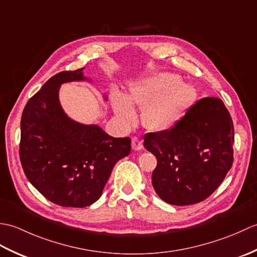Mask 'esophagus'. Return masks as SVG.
Masks as SVG:
<instances>
[{"mask_svg": "<svg viewBox=\"0 0 257 257\" xmlns=\"http://www.w3.org/2000/svg\"><path fill=\"white\" fill-rule=\"evenodd\" d=\"M132 146L134 150H141L143 149V143L138 137H134L132 139Z\"/></svg>", "mask_w": 257, "mask_h": 257, "instance_id": "esophagus-1", "label": "esophagus"}]
</instances>
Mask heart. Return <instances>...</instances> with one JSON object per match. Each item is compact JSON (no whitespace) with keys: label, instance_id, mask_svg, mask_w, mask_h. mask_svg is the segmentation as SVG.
<instances>
[{"label":"heart","instance_id":"1","mask_svg":"<svg viewBox=\"0 0 257 257\" xmlns=\"http://www.w3.org/2000/svg\"><path fill=\"white\" fill-rule=\"evenodd\" d=\"M177 74L160 73L134 86L129 98L114 95L113 109L125 124H133L136 112L133 105L145 107L143 121L147 128L163 132L174 127L193 99V87L179 83Z\"/></svg>","mask_w":257,"mask_h":257}]
</instances>
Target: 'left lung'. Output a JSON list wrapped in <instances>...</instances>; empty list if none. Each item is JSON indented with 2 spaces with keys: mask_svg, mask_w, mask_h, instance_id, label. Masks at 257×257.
<instances>
[{
  "mask_svg": "<svg viewBox=\"0 0 257 257\" xmlns=\"http://www.w3.org/2000/svg\"><path fill=\"white\" fill-rule=\"evenodd\" d=\"M234 127L219 98L206 97L190 107L174 127L145 137L157 158L152 185L172 205L199 203L223 182L233 163Z\"/></svg>",
  "mask_w": 257,
  "mask_h": 257,
  "instance_id": "left-lung-1",
  "label": "left lung"
}]
</instances>
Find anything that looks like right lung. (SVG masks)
<instances>
[{
	"mask_svg": "<svg viewBox=\"0 0 257 257\" xmlns=\"http://www.w3.org/2000/svg\"><path fill=\"white\" fill-rule=\"evenodd\" d=\"M83 69L48 79L27 101L21 119L20 159L26 178L47 200L66 207L99 199L112 168L132 150L129 137L113 138L97 124L78 123L64 112L59 87L87 79Z\"/></svg>",
	"mask_w": 257,
	"mask_h": 257,
	"instance_id": "obj_1",
	"label": "right lung"
}]
</instances>
